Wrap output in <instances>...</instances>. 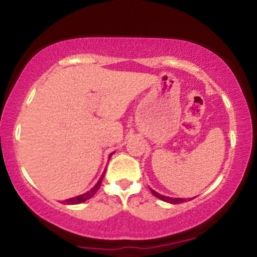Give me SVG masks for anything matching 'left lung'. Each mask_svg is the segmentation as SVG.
I'll return each mask as SVG.
<instances>
[{
  "instance_id": "8db88e82",
  "label": "left lung",
  "mask_w": 257,
  "mask_h": 257,
  "mask_svg": "<svg viewBox=\"0 0 257 257\" xmlns=\"http://www.w3.org/2000/svg\"><path fill=\"white\" fill-rule=\"evenodd\" d=\"M149 189H151L152 194L154 195V197L159 198V199H161V200H164V201H167V203H170V204H181V203H184V201H186V199H183V198H170V197H165V195H161V194H159V193H157L155 191H153L152 188H149Z\"/></svg>"
}]
</instances>
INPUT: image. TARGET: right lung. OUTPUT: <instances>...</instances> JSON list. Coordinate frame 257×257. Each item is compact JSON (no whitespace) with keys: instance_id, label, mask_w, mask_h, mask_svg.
Listing matches in <instances>:
<instances>
[{"instance_id":"add662e5","label":"right lung","mask_w":257,"mask_h":257,"mask_svg":"<svg viewBox=\"0 0 257 257\" xmlns=\"http://www.w3.org/2000/svg\"><path fill=\"white\" fill-rule=\"evenodd\" d=\"M111 155H113V153H111V154H110V157H111ZM104 175H105V171H104V174L102 175V177L99 178V181H98L96 186H94L93 188L91 189V191L86 192L85 194L77 195V197H74V198H70V199H66V200L62 201V203H64V204H69V205H75V204H80V203H83V201L88 200V199L93 197V195L96 194V193H97L98 189L100 188V184H102V180H103V177H104Z\"/></svg>"}]
</instances>
